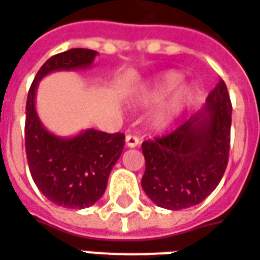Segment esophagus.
Here are the masks:
<instances>
[{"label": "esophagus", "mask_w": 260, "mask_h": 260, "mask_svg": "<svg viewBox=\"0 0 260 260\" xmlns=\"http://www.w3.org/2000/svg\"><path fill=\"white\" fill-rule=\"evenodd\" d=\"M138 144H140V138L137 136H133V134L126 136V145L128 148H134V147H137Z\"/></svg>", "instance_id": "34e87169"}]
</instances>
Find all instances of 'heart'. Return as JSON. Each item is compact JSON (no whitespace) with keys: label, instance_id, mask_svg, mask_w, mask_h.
<instances>
[{"label":"heart","instance_id":"1","mask_svg":"<svg viewBox=\"0 0 260 260\" xmlns=\"http://www.w3.org/2000/svg\"><path fill=\"white\" fill-rule=\"evenodd\" d=\"M181 81L177 73H169L155 84L152 90L149 91L148 94L145 95V102L148 104H158L164 100L165 96L169 95L172 91L175 90ZM178 89V88H177ZM191 96L190 88L185 86H180L177 90L174 91L172 96L169 98V101L164 104L162 107L159 108L156 112V116H155V122L160 127L165 126H169L170 123L173 122L174 117L179 115V112L183 109L185 104L188 102Z\"/></svg>","mask_w":260,"mask_h":260}]
</instances>
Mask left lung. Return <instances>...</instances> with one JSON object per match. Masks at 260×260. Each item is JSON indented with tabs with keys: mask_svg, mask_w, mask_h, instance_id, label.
<instances>
[{
	"mask_svg": "<svg viewBox=\"0 0 260 260\" xmlns=\"http://www.w3.org/2000/svg\"><path fill=\"white\" fill-rule=\"evenodd\" d=\"M231 109L226 83L219 80L202 113L169 134L144 141L141 185L149 200L180 210L198 205L215 190L229 164Z\"/></svg>",
	"mask_w": 260,
	"mask_h": 260,
	"instance_id": "1",
	"label": "left lung"
}]
</instances>
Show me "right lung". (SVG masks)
Returning a JSON list of instances; mask_svg holds the SVG:
<instances>
[{"mask_svg":"<svg viewBox=\"0 0 260 260\" xmlns=\"http://www.w3.org/2000/svg\"><path fill=\"white\" fill-rule=\"evenodd\" d=\"M95 55L96 51L72 48L51 56L37 72L27 94L24 147L30 173L45 198L62 208L83 209L101 198L112 168L122 155L124 134L90 128L73 138L56 137L37 116L36 90L45 75L88 68Z\"/></svg>","mask_w":260,"mask_h":260,"instance_id":"1","label":"right lung"}]
</instances>
